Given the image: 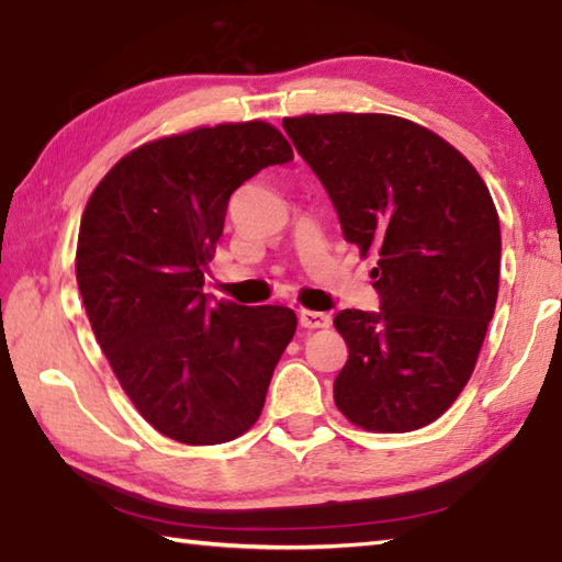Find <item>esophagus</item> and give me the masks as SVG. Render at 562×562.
Segmentation results:
<instances>
[{
  "label": "esophagus",
  "mask_w": 562,
  "mask_h": 562,
  "mask_svg": "<svg viewBox=\"0 0 562 562\" xmlns=\"http://www.w3.org/2000/svg\"><path fill=\"white\" fill-rule=\"evenodd\" d=\"M300 324L304 328H326L331 324V316L324 312H312V310H302L300 312Z\"/></svg>",
  "instance_id": "34e87169"
}]
</instances>
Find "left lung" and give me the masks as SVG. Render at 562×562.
<instances>
[{
	"label": "left lung",
	"instance_id": "8db88e82",
	"mask_svg": "<svg viewBox=\"0 0 562 562\" xmlns=\"http://www.w3.org/2000/svg\"><path fill=\"white\" fill-rule=\"evenodd\" d=\"M338 212L348 244L378 252L380 312L344 310L348 360L334 402L350 424L406 434L463 392L499 292V216L472 162L392 114L282 119Z\"/></svg>",
	"mask_w": 562,
	"mask_h": 562
}]
</instances>
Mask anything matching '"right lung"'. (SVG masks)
<instances>
[{
    "label": "right lung",
    "mask_w": 562,
    "mask_h": 562,
    "mask_svg": "<svg viewBox=\"0 0 562 562\" xmlns=\"http://www.w3.org/2000/svg\"><path fill=\"white\" fill-rule=\"evenodd\" d=\"M290 160L268 121L200 126L126 153L85 206L75 272L87 318L121 390L172 441L246 434L296 331L290 306L212 304L202 292L228 196Z\"/></svg>",
    "instance_id": "1"
}]
</instances>
